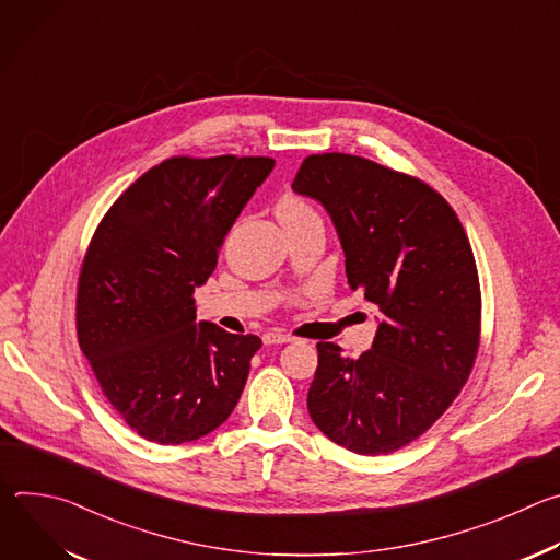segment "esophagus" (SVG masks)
I'll use <instances>...</instances> for the list:
<instances>
[{"instance_id": "34e87169", "label": "esophagus", "mask_w": 560, "mask_h": 560, "mask_svg": "<svg viewBox=\"0 0 560 560\" xmlns=\"http://www.w3.org/2000/svg\"><path fill=\"white\" fill-rule=\"evenodd\" d=\"M290 341H294V337H292V335H288V332H283V330H268V332L264 335V343H266V346L290 343Z\"/></svg>"}]
</instances>
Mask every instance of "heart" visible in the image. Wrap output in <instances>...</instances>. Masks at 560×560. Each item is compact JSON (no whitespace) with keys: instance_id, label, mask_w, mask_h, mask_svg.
<instances>
[{"instance_id":"heart-1","label":"heart","mask_w":560,"mask_h":560,"mask_svg":"<svg viewBox=\"0 0 560 560\" xmlns=\"http://www.w3.org/2000/svg\"><path fill=\"white\" fill-rule=\"evenodd\" d=\"M275 212L279 217V221L283 225H290V223H296V221H303V219H310V217H316L314 208L310 206V201L292 190H285L279 195L277 203H275Z\"/></svg>"}]
</instances>
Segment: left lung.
I'll return each mask as SVG.
<instances>
[{
	"label": "left lung",
	"instance_id": "left-lung-1",
	"mask_svg": "<svg viewBox=\"0 0 560 560\" xmlns=\"http://www.w3.org/2000/svg\"><path fill=\"white\" fill-rule=\"evenodd\" d=\"M292 188L330 212L348 285L383 312L359 359L316 343L310 417L357 454L401 450L443 417L478 354L481 283L469 238L430 184L365 156L310 154Z\"/></svg>",
	"mask_w": 560,
	"mask_h": 560
}]
</instances>
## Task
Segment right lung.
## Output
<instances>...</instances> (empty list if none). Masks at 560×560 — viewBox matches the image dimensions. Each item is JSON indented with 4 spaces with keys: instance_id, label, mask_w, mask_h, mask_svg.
<instances>
[{
    "instance_id": "right-lung-1",
    "label": "right lung",
    "mask_w": 560,
    "mask_h": 560,
    "mask_svg": "<svg viewBox=\"0 0 560 560\" xmlns=\"http://www.w3.org/2000/svg\"><path fill=\"white\" fill-rule=\"evenodd\" d=\"M270 156H171L100 221L77 281V339L130 430L159 445L206 436L244 392L257 335L195 322V288Z\"/></svg>"
}]
</instances>
